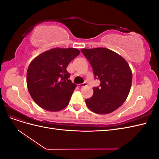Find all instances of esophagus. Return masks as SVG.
<instances>
[{"label": "esophagus", "instance_id": "1", "mask_svg": "<svg viewBox=\"0 0 159 159\" xmlns=\"http://www.w3.org/2000/svg\"><path fill=\"white\" fill-rule=\"evenodd\" d=\"M85 86H87V84L86 83H84L82 84H78L79 88H83V87H85Z\"/></svg>", "mask_w": 159, "mask_h": 159}]
</instances>
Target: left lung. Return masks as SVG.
<instances>
[{"instance_id":"left-lung-1","label":"left lung","mask_w":159,"mask_h":159,"mask_svg":"<svg viewBox=\"0 0 159 159\" xmlns=\"http://www.w3.org/2000/svg\"><path fill=\"white\" fill-rule=\"evenodd\" d=\"M92 67L100 87L93 88L91 98L85 100L87 107L98 114H108L121 107L131 88L132 71L123 57L105 48L81 49Z\"/></svg>"}]
</instances>
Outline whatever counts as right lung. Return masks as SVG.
Instances as JSON below:
<instances>
[{
  "label": "right lung",
  "instance_id": "1",
  "mask_svg": "<svg viewBox=\"0 0 159 159\" xmlns=\"http://www.w3.org/2000/svg\"><path fill=\"white\" fill-rule=\"evenodd\" d=\"M80 54L78 49L55 48L36 56L26 73L28 90L34 102L49 111H58L69 104L76 85L66 70Z\"/></svg>",
  "mask_w": 159,
  "mask_h": 159
}]
</instances>
